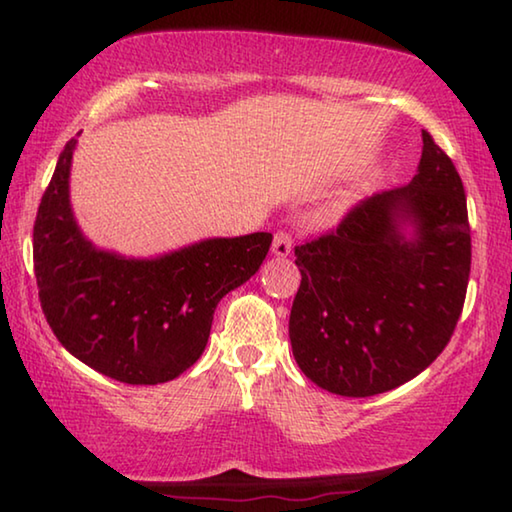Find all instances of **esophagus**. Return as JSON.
<instances>
[{"mask_svg":"<svg viewBox=\"0 0 512 512\" xmlns=\"http://www.w3.org/2000/svg\"><path fill=\"white\" fill-rule=\"evenodd\" d=\"M271 253L275 257H287L291 253V235H289V232H284V230L277 232V235L273 237Z\"/></svg>","mask_w":512,"mask_h":512,"instance_id":"obj_1","label":"esophagus"}]
</instances>
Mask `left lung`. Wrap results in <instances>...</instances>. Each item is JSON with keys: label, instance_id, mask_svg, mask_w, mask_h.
<instances>
[{"label": "left lung", "instance_id": "8db88e82", "mask_svg": "<svg viewBox=\"0 0 512 512\" xmlns=\"http://www.w3.org/2000/svg\"><path fill=\"white\" fill-rule=\"evenodd\" d=\"M409 185L366 198L332 232L296 246L289 339L300 370L343 397L406 384L461 318L472 239L461 176L422 131Z\"/></svg>", "mask_w": 512, "mask_h": 512}]
</instances>
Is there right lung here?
Here are the masks:
<instances>
[{
    "instance_id": "obj_1",
    "label": "right lung",
    "mask_w": 512,
    "mask_h": 512,
    "mask_svg": "<svg viewBox=\"0 0 512 512\" xmlns=\"http://www.w3.org/2000/svg\"><path fill=\"white\" fill-rule=\"evenodd\" d=\"M74 149L69 140L60 153L33 225L42 311L85 366L124 384H164L201 357L216 305L259 271L273 235L203 239L151 259L101 250L69 203Z\"/></svg>"
}]
</instances>
